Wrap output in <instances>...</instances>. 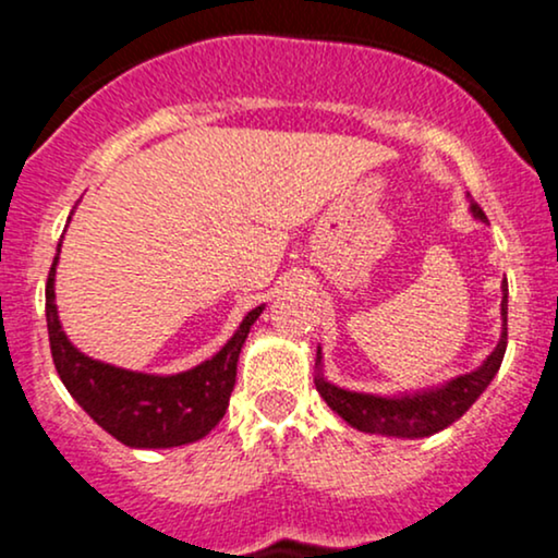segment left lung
I'll use <instances>...</instances> for the list:
<instances>
[{
    "label": "left lung",
    "instance_id": "1",
    "mask_svg": "<svg viewBox=\"0 0 558 558\" xmlns=\"http://www.w3.org/2000/svg\"><path fill=\"white\" fill-rule=\"evenodd\" d=\"M472 215L485 222V213L475 202L470 204ZM504 299H501V317L504 332L493 354L485 360L475 373H466L448 380L446 386L422 390V393H403V396H373V393H354L332 386L323 375L315 377V386L325 403L349 422L351 427L373 435H390V438H427V435L444 430V427L457 422L466 409L480 399L490 380L496 377L506 354V301H509V286L504 280ZM319 356L317 349V364Z\"/></svg>",
    "mask_w": 558,
    "mask_h": 558
}]
</instances>
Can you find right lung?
<instances>
[{"label":"right lung","mask_w":558,"mask_h":558,"mask_svg":"<svg viewBox=\"0 0 558 558\" xmlns=\"http://www.w3.org/2000/svg\"><path fill=\"white\" fill-rule=\"evenodd\" d=\"M60 246L62 243H57V257L47 280V328L57 375L65 383L70 396L101 430L131 448H172L204 438L226 414L235 386L241 345L265 306L248 312L233 338L213 360L194 369L178 375L131 373L96 362L68 341L54 304Z\"/></svg>","instance_id":"obj_1"}]
</instances>
